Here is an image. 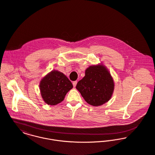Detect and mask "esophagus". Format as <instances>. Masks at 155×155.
I'll return each instance as SVG.
<instances>
[{"label":"esophagus","mask_w":155,"mask_h":155,"mask_svg":"<svg viewBox=\"0 0 155 155\" xmlns=\"http://www.w3.org/2000/svg\"><path fill=\"white\" fill-rule=\"evenodd\" d=\"M77 83H78V82H77V81H74V82H73V87H75L76 86Z\"/></svg>","instance_id":"1"}]
</instances>
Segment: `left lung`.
<instances>
[{
  "label": "left lung",
  "instance_id": "1",
  "mask_svg": "<svg viewBox=\"0 0 155 155\" xmlns=\"http://www.w3.org/2000/svg\"><path fill=\"white\" fill-rule=\"evenodd\" d=\"M114 86L109 70L101 64L88 67L85 76L78 82L76 88L87 103L99 106L110 99Z\"/></svg>",
  "mask_w": 155,
  "mask_h": 155
}]
</instances>
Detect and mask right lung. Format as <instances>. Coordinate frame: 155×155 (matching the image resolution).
Instances as JSON below:
<instances>
[{"mask_svg": "<svg viewBox=\"0 0 155 155\" xmlns=\"http://www.w3.org/2000/svg\"><path fill=\"white\" fill-rule=\"evenodd\" d=\"M73 88L68 78L58 70H52L40 81V90L44 102L56 105L63 101L67 93Z\"/></svg>", "mask_w": 155, "mask_h": 155, "instance_id": "add662e5", "label": "right lung"}]
</instances>
